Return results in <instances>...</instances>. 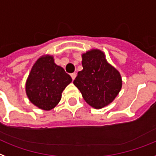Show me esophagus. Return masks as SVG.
<instances>
[{
  "instance_id": "34e87169",
  "label": "esophagus",
  "mask_w": 156,
  "mask_h": 156,
  "mask_svg": "<svg viewBox=\"0 0 156 156\" xmlns=\"http://www.w3.org/2000/svg\"><path fill=\"white\" fill-rule=\"evenodd\" d=\"M71 76H72V80H75V78H76V73H72V74H71Z\"/></svg>"
}]
</instances>
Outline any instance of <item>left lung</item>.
<instances>
[{
	"label": "left lung",
	"instance_id": "left-lung-1",
	"mask_svg": "<svg viewBox=\"0 0 156 156\" xmlns=\"http://www.w3.org/2000/svg\"><path fill=\"white\" fill-rule=\"evenodd\" d=\"M81 57L83 70L78 72L73 84L89 106L95 109L107 107L121 89L120 73L107 62L101 49H89Z\"/></svg>",
	"mask_w": 156,
	"mask_h": 156
}]
</instances>
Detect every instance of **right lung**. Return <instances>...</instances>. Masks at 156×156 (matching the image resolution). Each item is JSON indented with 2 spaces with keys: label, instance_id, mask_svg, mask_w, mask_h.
I'll return each mask as SVG.
<instances>
[{
  "label": "right lung",
  "instance_id": "1",
  "mask_svg": "<svg viewBox=\"0 0 156 156\" xmlns=\"http://www.w3.org/2000/svg\"><path fill=\"white\" fill-rule=\"evenodd\" d=\"M72 81V77L54 62L53 55L44 54L32 67L25 83V91L34 106L50 111L58 104L62 93Z\"/></svg>",
  "mask_w": 156,
  "mask_h": 156
}]
</instances>
